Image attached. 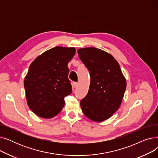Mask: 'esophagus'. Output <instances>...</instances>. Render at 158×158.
Returning <instances> with one entry per match:
<instances>
[{
    "mask_svg": "<svg viewBox=\"0 0 158 158\" xmlns=\"http://www.w3.org/2000/svg\"><path fill=\"white\" fill-rule=\"evenodd\" d=\"M77 86H78V82H73V86H74V88H76L77 87Z\"/></svg>",
    "mask_w": 158,
    "mask_h": 158,
    "instance_id": "esophagus-1",
    "label": "esophagus"
}]
</instances>
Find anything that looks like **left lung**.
Here are the masks:
<instances>
[{
	"mask_svg": "<svg viewBox=\"0 0 158 158\" xmlns=\"http://www.w3.org/2000/svg\"><path fill=\"white\" fill-rule=\"evenodd\" d=\"M79 57L90 73L86 96L81 101L82 113L90 120L102 122L118 110L126 89L120 65L110 54L95 47L80 48Z\"/></svg>",
	"mask_w": 158,
	"mask_h": 158,
	"instance_id": "left-lung-1",
	"label": "left lung"
}]
</instances>
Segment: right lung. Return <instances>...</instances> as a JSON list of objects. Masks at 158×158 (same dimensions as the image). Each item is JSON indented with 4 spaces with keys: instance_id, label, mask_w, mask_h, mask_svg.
Segmentation results:
<instances>
[{
    "instance_id": "right-lung-1",
    "label": "right lung",
    "mask_w": 158,
    "mask_h": 158,
    "mask_svg": "<svg viewBox=\"0 0 158 158\" xmlns=\"http://www.w3.org/2000/svg\"><path fill=\"white\" fill-rule=\"evenodd\" d=\"M75 54L73 47H56L31 64L24 88L29 108L39 117H54L64 107V97L72 93L68 63Z\"/></svg>"
}]
</instances>
